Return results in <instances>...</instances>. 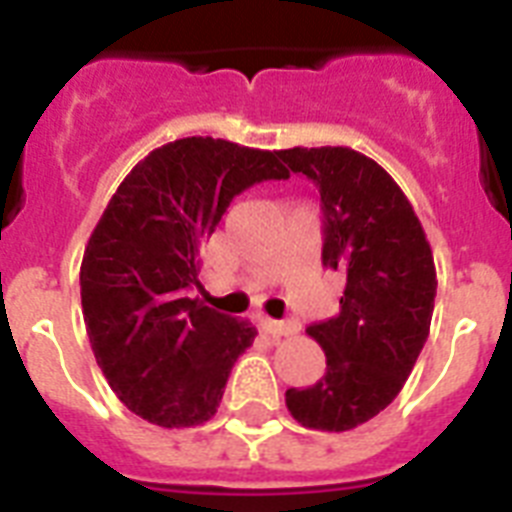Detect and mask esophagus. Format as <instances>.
I'll use <instances>...</instances> for the list:
<instances>
[{"mask_svg":"<svg viewBox=\"0 0 512 512\" xmlns=\"http://www.w3.org/2000/svg\"><path fill=\"white\" fill-rule=\"evenodd\" d=\"M260 329H263V332H268L271 337H287V335H295L297 324H295V321L260 319Z\"/></svg>","mask_w":512,"mask_h":512,"instance_id":"34e87169","label":"esophagus"}]
</instances>
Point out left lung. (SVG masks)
Instances as JSON below:
<instances>
[{"label": "left lung", "mask_w": 512, "mask_h": 512, "mask_svg": "<svg viewBox=\"0 0 512 512\" xmlns=\"http://www.w3.org/2000/svg\"><path fill=\"white\" fill-rule=\"evenodd\" d=\"M279 159L316 183L324 212V268L345 276L340 313L308 327L327 356L311 388L287 390L300 425L342 433L401 393L428 340L436 265L396 180L353 148H287Z\"/></svg>", "instance_id": "left-lung-1"}]
</instances>
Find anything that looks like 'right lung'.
Wrapping results in <instances>:
<instances>
[{
	"mask_svg": "<svg viewBox=\"0 0 512 512\" xmlns=\"http://www.w3.org/2000/svg\"><path fill=\"white\" fill-rule=\"evenodd\" d=\"M276 151L183 138L132 167L84 249L82 313L95 361L130 412L193 428L220 406L257 329L188 297L199 249L241 191L287 180Z\"/></svg>",
	"mask_w": 512,
	"mask_h": 512,
	"instance_id": "obj_1",
	"label": "right lung"
}]
</instances>
